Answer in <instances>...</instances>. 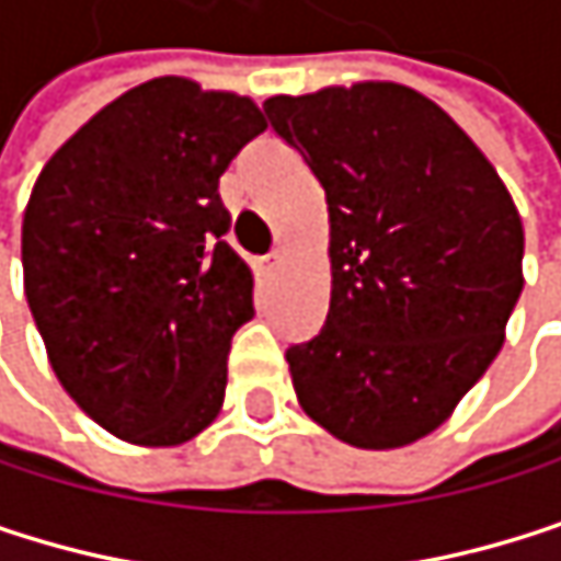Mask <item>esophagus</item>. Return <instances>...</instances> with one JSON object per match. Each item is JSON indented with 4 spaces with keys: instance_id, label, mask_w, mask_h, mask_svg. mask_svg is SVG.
I'll list each match as a JSON object with an SVG mask.
<instances>
[{
    "instance_id": "1",
    "label": "esophagus",
    "mask_w": 561,
    "mask_h": 561,
    "mask_svg": "<svg viewBox=\"0 0 561 561\" xmlns=\"http://www.w3.org/2000/svg\"><path fill=\"white\" fill-rule=\"evenodd\" d=\"M278 262H283V252H278V249L268 252V255H259V259H255V272H259V275H268Z\"/></svg>"
}]
</instances>
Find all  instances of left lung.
<instances>
[{
  "instance_id": "obj_1",
  "label": "left lung",
  "mask_w": 561,
  "mask_h": 561,
  "mask_svg": "<svg viewBox=\"0 0 561 561\" xmlns=\"http://www.w3.org/2000/svg\"><path fill=\"white\" fill-rule=\"evenodd\" d=\"M262 111L329 203L332 302L286 352L296 398L352 447H408L503 348L523 293L519 209L467 130L408 84L275 94Z\"/></svg>"
}]
</instances>
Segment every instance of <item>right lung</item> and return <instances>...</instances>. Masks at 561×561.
Segmentation results:
<instances>
[{
  "instance_id": "1",
  "label": "right lung",
  "mask_w": 561,
  "mask_h": 561,
  "mask_svg": "<svg viewBox=\"0 0 561 561\" xmlns=\"http://www.w3.org/2000/svg\"><path fill=\"white\" fill-rule=\"evenodd\" d=\"M262 130L252 98L167 75L101 107L32 186V319L71 401L127 444H186L222 408L252 272L222 239L219 176Z\"/></svg>"
}]
</instances>
